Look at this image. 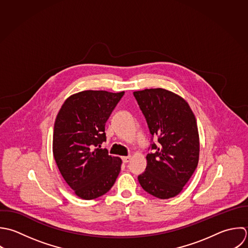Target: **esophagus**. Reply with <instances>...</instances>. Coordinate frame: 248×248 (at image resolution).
<instances>
[{
  "label": "esophagus",
  "instance_id": "esophagus-1",
  "mask_svg": "<svg viewBox=\"0 0 248 248\" xmlns=\"http://www.w3.org/2000/svg\"><path fill=\"white\" fill-rule=\"evenodd\" d=\"M123 161H124V163H127V162H129V160L131 159V156L130 155H127V156H123Z\"/></svg>",
  "mask_w": 248,
  "mask_h": 248
}]
</instances>
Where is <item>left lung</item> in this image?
Here are the masks:
<instances>
[{
	"label": "left lung",
	"instance_id": "1",
	"mask_svg": "<svg viewBox=\"0 0 248 248\" xmlns=\"http://www.w3.org/2000/svg\"><path fill=\"white\" fill-rule=\"evenodd\" d=\"M146 118L153 153L147 155L146 171L139 184L149 194L169 199L178 195L191 178L199 161V133L188 103L165 89H146L133 93ZM153 139V138H152Z\"/></svg>",
	"mask_w": 248,
	"mask_h": 248
}]
</instances>
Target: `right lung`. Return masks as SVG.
<instances>
[{"mask_svg":"<svg viewBox=\"0 0 248 248\" xmlns=\"http://www.w3.org/2000/svg\"><path fill=\"white\" fill-rule=\"evenodd\" d=\"M124 92L83 91L70 95L60 109L53 133V155L74 193L92 200L114 186L122 159L108 155L105 124Z\"/></svg>","mask_w":248,"mask_h":248,"instance_id":"add662e5","label":"right lung"}]
</instances>
